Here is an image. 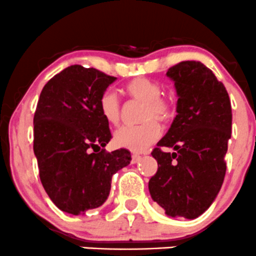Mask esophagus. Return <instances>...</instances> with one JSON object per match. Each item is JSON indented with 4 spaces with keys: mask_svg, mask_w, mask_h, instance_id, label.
<instances>
[{
    "mask_svg": "<svg viewBox=\"0 0 256 256\" xmlns=\"http://www.w3.org/2000/svg\"><path fill=\"white\" fill-rule=\"evenodd\" d=\"M141 159V156H138V154H132V162L134 164V162H137L138 160Z\"/></svg>",
    "mask_w": 256,
    "mask_h": 256,
    "instance_id": "1",
    "label": "esophagus"
}]
</instances>
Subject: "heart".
Instances as JSON below:
<instances>
[{"label":"heart","instance_id":"obj_1","mask_svg":"<svg viewBox=\"0 0 256 256\" xmlns=\"http://www.w3.org/2000/svg\"><path fill=\"white\" fill-rule=\"evenodd\" d=\"M132 100L143 103L142 124L138 126H124L114 134L116 147L131 152H144L160 137L159 122H169L175 116V104L162 97V87L147 78H134L125 86ZM100 112L106 122L118 125L122 119V102L113 90H106L100 97Z\"/></svg>","mask_w":256,"mask_h":256}]
</instances>
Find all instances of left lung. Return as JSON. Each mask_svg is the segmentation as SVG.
Masks as SVG:
<instances>
[{
  "label": "left lung",
  "mask_w": 256,
  "mask_h": 256,
  "mask_svg": "<svg viewBox=\"0 0 256 256\" xmlns=\"http://www.w3.org/2000/svg\"><path fill=\"white\" fill-rule=\"evenodd\" d=\"M166 75L175 82L178 115L152 152L158 171L148 188L168 216L196 218L212 206L222 186L231 102L224 84L200 62H181ZM162 146L176 152L166 154Z\"/></svg>",
  "instance_id": "obj_1"
}]
</instances>
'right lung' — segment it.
I'll list each match as a JSON object with an SVG mask.
<instances>
[{
    "label": "right lung",
    "instance_id": "obj_1",
    "mask_svg": "<svg viewBox=\"0 0 256 256\" xmlns=\"http://www.w3.org/2000/svg\"><path fill=\"white\" fill-rule=\"evenodd\" d=\"M115 80L75 64L50 78L38 98L34 115L38 175L50 200L68 214L102 206L113 175L131 162L125 148L103 150L112 134L98 102Z\"/></svg>",
    "mask_w": 256,
    "mask_h": 256
}]
</instances>
